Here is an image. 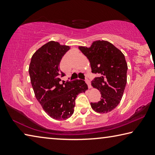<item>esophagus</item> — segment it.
I'll return each instance as SVG.
<instances>
[{
  "label": "esophagus",
  "mask_w": 155,
  "mask_h": 155,
  "mask_svg": "<svg viewBox=\"0 0 155 155\" xmlns=\"http://www.w3.org/2000/svg\"><path fill=\"white\" fill-rule=\"evenodd\" d=\"M85 82H86V83L87 84L88 87H89V88H91V83H90V81L87 78H85Z\"/></svg>",
  "instance_id": "34e87169"
}]
</instances>
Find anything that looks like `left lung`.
Instances as JSON below:
<instances>
[{
  "label": "left lung",
  "mask_w": 155,
  "mask_h": 155,
  "mask_svg": "<svg viewBox=\"0 0 155 155\" xmlns=\"http://www.w3.org/2000/svg\"><path fill=\"white\" fill-rule=\"evenodd\" d=\"M90 61L91 72L98 74L91 82L101 94V101L91 103L94 111L104 114L120 103L127 85L128 66L124 54L107 41H94L90 48L78 46Z\"/></svg>",
  "instance_id": "1"
}]
</instances>
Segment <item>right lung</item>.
<instances>
[{"instance_id": "obj_1", "label": "right lung", "mask_w": 155, "mask_h": 155, "mask_svg": "<svg viewBox=\"0 0 155 155\" xmlns=\"http://www.w3.org/2000/svg\"><path fill=\"white\" fill-rule=\"evenodd\" d=\"M68 50L70 46L49 41L33 54L28 68L37 100L46 114L57 120L69 118L74 113L77 95L88 89L85 81L78 79L60 83V76L65 74L59 64Z\"/></svg>"}]
</instances>
